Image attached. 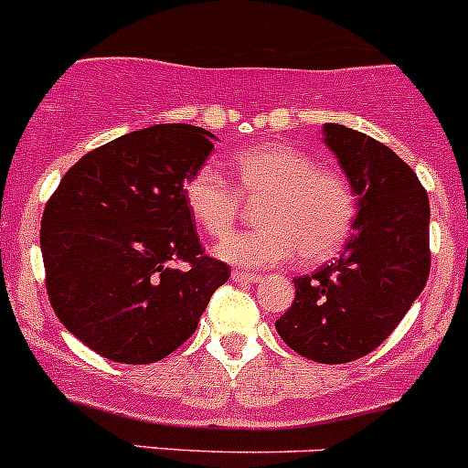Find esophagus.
<instances>
[{
	"mask_svg": "<svg viewBox=\"0 0 468 468\" xmlns=\"http://www.w3.org/2000/svg\"><path fill=\"white\" fill-rule=\"evenodd\" d=\"M260 278V273H248V271H234V273H231V280H234V282H257Z\"/></svg>",
	"mask_w": 468,
	"mask_h": 468,
	"instance_id": "1",
	"label": "esophagus"
}]
</instances>
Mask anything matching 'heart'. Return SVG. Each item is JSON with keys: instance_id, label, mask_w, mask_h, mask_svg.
<instances>
[{"instance_id": "heart-1", "label": "heart", "mask_w": 468, "mask_h": 468, "mask_svg": "<svg viewBox=\"0 0 468 468\" xmlns=\"http://www.w3.org/2000/svg\"><path fill=\"white\" fill-rule=\"evenodd\" d=\"M234 185L216 165H202L186 179L184 202L208 237H225L241 216L243 199L257 208L261 227L239 231L218 255L239 266H273L292 257L322 261L335 255L354 222L356 199L342 175L292 144H261L231 160Z\"/></svg>"}]
</instances>
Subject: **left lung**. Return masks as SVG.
<instances>
[{
	"mask_svg": "<svg viewBox=\"0 0 468 468\" xmlns=\"http://www.w3.org/2000/svg\"><path fill=\"white\" fill-rule=\"evenodd\" d=\"M324 142L358 195L354 231L335 264L293 280L275 331L296 354L340 365L375 351L425 287L430 199L416 172L370 135L326 123Z\"/></svg>",
	"mask_w": 468,
	"mask_h": 468,
	"instance_id": "8db88e82",
	"label": "left lung"
}]
</instances>
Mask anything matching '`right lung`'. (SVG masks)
<instances>
[{"label":"right lung","instance_id":"add662e5","mask_svg":"<svg viewBox=\"0 0 468 468\" xmlns=\"http://www.w3.org/2000/svg\"><path fill=\"white\" fill-rule=\"evenodd\" d=\"M211 140L188 123L133 131L82 155L48 199V298L96 354L131 365L170 356L229 278L225 261L202 252L184 202L186 179L207 163Z\"/></svg>","mask_w":468,"mask_h":468}]
</instances>
